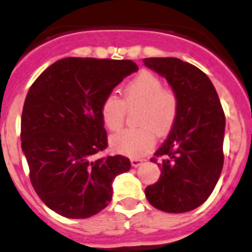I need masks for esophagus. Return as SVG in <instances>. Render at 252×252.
<instances>
[{
  "label": "esophagus",
  "instance_id": "1",
  "mask_svg": "<svg viewBox=\"0 0 252 252\" xmlns=\"http://www.w3.org/2000/svg\"><path fill=\"white\" fill-rule=\"evenodd\" d=\"M141 163H143V159H139V158H132L131 159V165L132 167H139V165H141Z\"/></svg>",
  "mask_w": 252,
  "mask_h": 252
}]
</instances>
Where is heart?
I'll return each instance as SVG.
<instances>
[{
	"mask_svg": "<svg viewBox=\"0 0 252 252\" xmlns=\"http://www.w3.org/2000/svg\"><path fill=\"white\" fill-rule=\"evenodd\" d=\"M137 107L136 125L140 127L124 130L111 137V147L128 157H141L156 143V131L164 135L173 126L177 117V96L163 88L162 81L152 72L144 71L135 76L122 89V98L108 95L100 105V117L111 131L122 127L126 109Z\"/></svg>",
	"mask_w": 252,
	"mask_h": 252,
	"instance_id": "heart-1",
	"label": "heart"
}]
</instances>
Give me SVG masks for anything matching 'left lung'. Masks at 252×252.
I'll return each instance as SVG.
<instances>
[{"label":"left lung","mask_w":252,"mask_h":252,"mask_svg":"<svg viewBox=\"0 0 252 252\" xmlns=\"http://www.w3.org/2000/svg\"><path fill=\"white\" fill-rule=\"evenodd\" d=\"M143 62L168 81L178 103L171 132L156 152L162 173L145 196L162 212H190L210 196L222 172L224 112L214 85L196 66L175 57Z\"/></svg>","instance_id":"8db88e82"}]
</instances>
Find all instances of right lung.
<instances>
[{"instance_id": "obj_1", "label": "right lung", "mask_w": 252, "mask_h": 252, "mask_svg": "<svg viewBox=\"0 0 252 252\" xmlns=\"http://www.w3.org/2000/svg\"><path fill=\"white\" fill-rule=\"evenodd\" d=\"M137 70L130 60L68 57L51 64L30 87L21 149L34 190L60 216H95L112 200L116 176L131 168L126 157L96 154L107 148L100 105Z\"/></svg>"}]
</instances>
